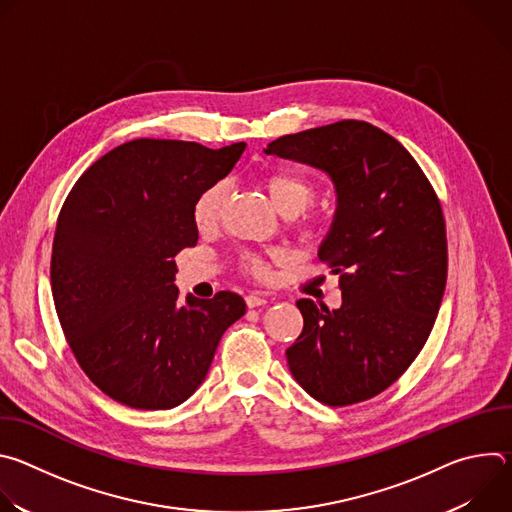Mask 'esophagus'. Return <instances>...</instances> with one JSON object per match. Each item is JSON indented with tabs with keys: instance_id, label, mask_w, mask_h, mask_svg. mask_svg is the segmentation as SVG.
<instances>
[{
	"instance_id": "esophagus-1",
	"label": "esophagus",
	"mask_w": 512,
	"mask_h": 512,
	"mask_svg": "<svg viewBox=\"0 0 512 512\" xmlns=\"http://www.w3.org/2000/svg\"><path fill=\"white\" fill-rule=\"evenodd\" d=\"M245 300H247V306H249V308H259V306L269 304L267 296H263V294H249Z\"/></svg>"
}]
</instances>
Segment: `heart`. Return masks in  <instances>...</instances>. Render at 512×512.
Here are the masks:
<instances>
[{"mask_svg":"<svg viewBox=\"0 0 512 512\" xmlns=\"http://www.w3.org/2000/svg\"><path fill=\"white\" fill-rule=\"evenodd\" d=\"M275 208L283 216H298L304 210H308L316 200V188L314 184L294 172H271L263 180ZM227 198V182L218 180L206 186L194 200L192 206V221L198 231H212L218 221H221V214L225 208ZM281 259L279 253H247L241 257V269L257 279H265L271 273V265Z\"/></svg>","mask_w":512,"mask_h":512,"instance_id":"heart-1","label":"heart"}]
</instances>
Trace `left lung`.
<instances>
[{"label":"left lung","instance_id":"left-lung-1","mask_svg":"<svg viewBox=\"0 0 512 512\" xmlns=\"http://www.w3.org/2000/svg\"><path fill=\"white\" fill-rule=\"evenodd\" d=\"M267 154L330 174L338 208L320 261L338 273L340 310L296 306L304 330L285 350L296 381L346 407L389 389L417 358L448 279L444 210L403 145L356 119L283 135Z\"/></svg>","mask_w":512,"mask_h":512}]
</instances>
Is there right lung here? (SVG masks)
Instances as JSON below:
<instances>
[{
	"mask_svg": "<svg viewBox=\"0 0 512 512\" xmlns=\"http://www.w3.org/2000/svg\"><path fill=\"white\" fill-rule=\"evenodd\" d=\"M245 145L133 139L68 192L52 241V298L79 367L113 401L148 411L180 405L245 314L233 291L180 304L174 285V257L198 241L196 196L233 170Z\"/></svg>",
	"mask_w": 512,
	"mask_h": 512,
	"instance_id": "obj_1",
	"label": "right lung"
}]
</instances>
